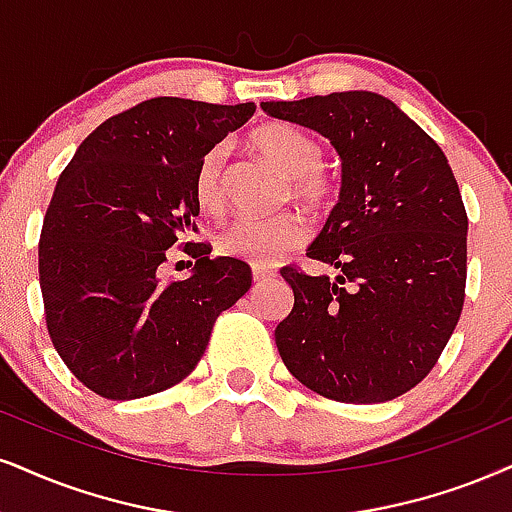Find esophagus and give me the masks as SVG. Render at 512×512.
<instances>
[{
	"label": "esophagus",
	"mask_w": 512,
	"mask_h": 512,
	"mask_svg": "<svg viewBox=\"0 0 512 512\" xmlns=\"http://www.w3.org/2000/svg\"><path fill=\"white\" fill-rule=\"evenodd\" d=\"M251 275H254L256 285H263V282H270L275 277L273 270H266V268H254L251 270Z\"/></svg>",
	"instance_id": "1"
}]
</instances>
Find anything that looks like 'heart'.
Segmentation results:
<instances>
[{
	"label": "heart",
	"instance_id": "1",
	"mask_svg": "<svg viewBox=\"0 0 512 512\" xmlns=\"http://www.w3.org/2000/svg\"><path fill=\"white\" fill-rule=\"evenodd\" d=\"M249 144L292 178L287 197L301 201L311 211H320L334 197V180L323 168V149L304 130L287 123H263L249 135ZM194 201L204 213L220 216L227 206L225 147H211L201 156L194 173ZM308 242V223L299 213L256 220L242 218L220 232L218 249L223 256L237 258L254 268H273Z\"/></svg>",
	"mask_w": 512,
	"mask_h": 512
}]
</instances>
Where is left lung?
Instances as JSON below:
<instances>
[{
  "instance_id": "obj_1",
  "label": "left lung",
  "mask_w": 512,
  "mask_h": 512,
  "mask_svg": "<svg viewBox=\"0 0 512 512\" xmlns=\"http://www.w3.org/2000/svg\"><path fill=\"white\" fill-rule=\"evenodd\" d=\"M342 159L339 204L308 258L337 280L285 268L292 313L275 327L287 370L315 394L382 403L437 365L456 330L468 277V213L439 144L382 94L353 90L263 102Z\"/></svg>"
}]
</instances>
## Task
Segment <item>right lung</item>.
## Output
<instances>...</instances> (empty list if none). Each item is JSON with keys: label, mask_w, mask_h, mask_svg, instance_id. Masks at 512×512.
<instances>
[{"label": "right lung", "mask_w": 512, "mask_h": 512, "mask_svg": "<svg viewBox=\"0 0 512 512\" xmlns=\"http://www.w3.org/2000/svg\"><path fill=\"white\" fill-rule=\"evenodd\" d=\"M256 104L156 97L85 137L56 182L40 235L44 320L61 361L94 394H159L197 368L216 318L251 287L237 258L192 244L187 280H161L166 251L194 230L201 156Z\"/></svg>", "instance_id": "right-lung-1"}]
</instances>
